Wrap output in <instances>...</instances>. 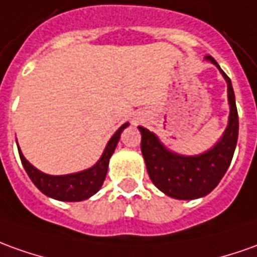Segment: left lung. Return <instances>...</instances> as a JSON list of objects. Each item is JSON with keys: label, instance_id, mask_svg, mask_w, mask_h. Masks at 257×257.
Masks as SVG:
<instances>
[{"label": "left lung", "instance_id": "8db88e82", "mask_svg": "<svg viewBox=\"0 0 257 257\" xmlns=\"http://www.w3.org/2000/svg\"><path fill=\"white\" fill-rule=\"evenodd\" d=\"M207 60L217 65L225 78L231 107L225 133L210 151L197 157H182L168 151L154 133L139 127L141 132V152L152 183L173 199H199L211 192L225 175L238 141L239 121L231 79L211 56H207Z\"/></svg>", "mask_w": 257, "mask_h": 257}]
</instances>
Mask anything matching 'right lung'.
<instances>
[{
	"label": "right lung",
	"instance_id": "right-lung-1",
	"mask_svg": "<svg viewBox=\"0 0 257 257\" xmlns=\"http://www.w3.org/2000/svg\"><path fill=\"white\" fill-rule=\"evenodd\" d=\"M127 125L128 123L123 124L113 134V137L106 146L102 158L99 159L92 168L86 169L84 172L64 175V176L46 175V173L37 171L35 166H32L25 159L19 147H18V151H19V157H21L22 165H24L28 176L31 178L32 182L35 183V186L40 192L44 193L49 197L61 200V201H81V200L93 196L100 189V186L103 185V180L107 173L109 159H110L111 154L114 152V148L120 140V133L123 132Z\"/></svg>",
	"mask_w": 257,
	"mask_h": 257
}]
</instances>
